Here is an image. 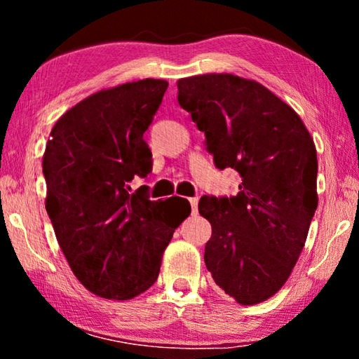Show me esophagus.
<instances>
[{
  "instance_id": "1",
  "label": "esophagus",
  "mask_w": 359,
  "mask_h": 359,
  "mask_svg": "<svg viewBox=\"0 0 359 359\" xmlns=\"http://www.w3.org/2000/svg\"><path fill=\"white\" fill-rule=\"evenodd\" d=\"M188 201H190V204H191V212H193V214H196V212H198V198H190Z\"/></svg>"
}]
</instances>
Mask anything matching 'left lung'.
Returning a JSON list of instances; mask_svg holds the SVG:
<instances>
[{
	"label": "left lung",
	"instance_id": "obj_1",
	"mask_svg": "<svg viewBox=\"0 0 359 359\" xmlns=\"http://www.w3.org/2000/svg\"><path fill=\"white\" fill-rule=\"evenodd\" d=\"M177 88L215 166L242 179L236 196L199 199L212 226L205 267L239 304L266 301L290 277L317 210L313 139L287 102L255 81L204 74L180 79Z\"/></svg>",
	"mask_w": 359,
	"mask_h": 359
}]
</instances>
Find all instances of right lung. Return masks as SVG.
I'll return each instance as SVG.
<instances>
[{"instance_id": "right-lung-1", "label": "right lung", "mask_w": 359, "mask_h": 359, "mask_svg": "<svg viewBox=\"0 0 359 359\" xmlns=\"http://www.w3.org/2000/svg\"><path fill=\"white\" fill-rule=\"evenodd\" d=\"M166 88L144 79L101 90L63 114L46 145V210L57 241L79 282L106 299H131L156 282L163 252L191 212L188 201L172 208V198L151 201L130 187L151 171L144 133Z\"/></svg>"}]
</instances>
